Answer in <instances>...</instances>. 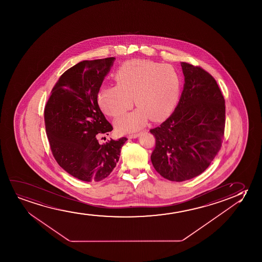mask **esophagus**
Instances as JSON below:
<instances>
[{
  "label": "esophagus",
  "mask_w": 262,
  "mask_h": 262,
  "mask_svg": "<svg viewBox=\"0 0 262 262\" xmlns=\"http://www.w3.org/2000/svg\"><path fill=\"white\" fill-rule=\"evenodd\" d=\"M139 136H140L139 133H134V134H129L128 138H129V139H135V138H138Z\"/></svg>",
  "instance_id": "1"
}]
</instances>
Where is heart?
I'll list each match as a JSON object with an SVG mask.
<instances>
[{
	"instance_id": "1",
	"label": "heart",
	"mask_w": 262,
	"mask_h": 262,
	"mask_svg": "<svg viewBox=\"0 0 262 262\" xmlns=\"http://www.w3.org/2000/svg\"><path fill=\"white\" fill-rule=\"evenodd\" d=\"M115 78L116 86H102L97 94L101 109L106 115L117 117L133 107V98L139 107L115 121V127L121 133L140 129L148 117L152 121L165 118L179 96V77L167 64L132 60L119 67Z\"/></svg>"
}]
</instances>
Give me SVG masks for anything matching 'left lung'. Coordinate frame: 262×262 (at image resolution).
<instances>
[{"mask_svg": "<svg viewBox=\"0 0 262 262\" xmlns=\"http://www.w3.org/2000/svg\"><path fill=\"white\" fill-rule=\"evenodd\" d=\"M184 86L174 111L150 129L156 145L151 162L165 179L183 182L208 168L222 146L226 104L208 72L182 62Z\"/></svg>", "mask_w": 262, "mask_h": 262, "instance_id": "8db88e82", "label": "left lung"}]
</instances>
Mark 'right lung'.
I'll use <instances>...</instances> for the list:
<instances>
[{"mask_svg":"<svg viewBox=\"0 0 262 262\" xmlns=\"http://www.w3.org/2000/svg\"><path fill=\"white\" fill-rule=\"evenodd\" d=\"M115 57L82 61L59 78L45 107L51 151L61 168L84 182H99L114 170L125 137L98 143L113 129L97 94Z\"/></svg>","mask_w":262,"mask_h":262,"instance_id":"1","label":"right lung"}]
</instances>
